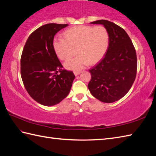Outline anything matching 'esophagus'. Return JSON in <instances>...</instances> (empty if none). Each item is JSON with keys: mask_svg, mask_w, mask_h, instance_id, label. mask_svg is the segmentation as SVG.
Segmentation results:
<instances>
[{"mask_svg": "<svg viewBox=\"0 0 156 156\" xmlns=\"http://www.w3.org/2000/svg\"><path fill=\"white\" fill-rule=\"evenodd\" d=\"M80 71H74V74H75V76H77L78 74H80Z\"/></svg>", "mask_w": 156, "mask_h": 156, "instance_id": "34e87169", "label": "esophagus"}]
</instances>
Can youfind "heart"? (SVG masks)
I'll list each match as a JSON object with an SVG mask.
<instances>
[{"label":"heart","mask_w":156,"mask_h":156,"mask_svg":"<svg viewBox=\"0 0 156 156\" xmlns=\"http://www.w3.org/2000/svg\"><path fill=\"white\" fill-rule=\"evenodd\" d=\"M109 34L104 26L78 25L64 32V38L55 37L53 47L62 60H68L75 53L78 55L66 62V67L79 70L100 61L107 52ZM76 50L75 51V49Z\"/></svg>","instance_id":"b5f03b06"}]
</instances>
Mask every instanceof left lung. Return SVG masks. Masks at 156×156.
I'll use <instances>...</instances> for the list:
<instances>
[{
    "label": "left lung",
    "instance_id": "1",
    "mask_svg": "<svg viewBox=\"0 0 156 156\" xmlns=\"http://www.w3.org/2000/svg\"><path fill=\"white\" fill-rule=\"evenodd\" d=\"M107 29L109 45L105 57L89 69L91 79L88 88L93 97L111 103L127 93L137 74V61L134 45L122 27L107 20H98Z\"/></svg>",
    "mask_w": 156,
    "mask_h": 156
}]
</instances>
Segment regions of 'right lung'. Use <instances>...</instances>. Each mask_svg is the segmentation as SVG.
I'll return each mask as SVG.
<instances>
[{
    "label": "right lung",
    "mask_w": 156,
    "mask_h": 156,
    "mask_svg": "<svg viewBox=\"0 0 156 156\" xmlns=\"http://www.w3.org/2000/svg\"><path fill=\"white\" fill-rule=\"evenodd\" d=\"M68 24L49 23L29 35L21 58V75L30 97L44 106L58 104L68 95L75 76L63 68L53 47L54 35Z\"/></svg>",
    "instance_id": "add662e5"
}]
</instances>
